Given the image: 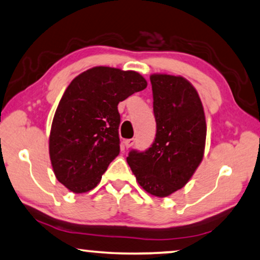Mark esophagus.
<instances>
[{
    "label": "esophagus",
    "instance_id": "1",
    "mask_svg": "<svg viewBox=\"0 0 260 260\" xmlns=\"http://www.w3.org/2000/svg\"><path fill=\"white\" fill-rule=\"evenodd\" d=\"M135 138H130V139H125L124 141V147L125 149H129V147H131L135 144Z\"/></svg>",
    "mask_w": 260,
    "mask_h": 260
}]
</instances>
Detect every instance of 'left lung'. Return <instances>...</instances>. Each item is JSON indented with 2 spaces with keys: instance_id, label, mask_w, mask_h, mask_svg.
I'll list each match as a JSON object with an SVG mask.
<instances>
[{
  "instance_id": "8db88e82",
  "label": "left lung",
  "mask_w": 260,
  "mask_h": 260,
  "mask_svg": "<svg viewBox=\"0 0 260 260\" xmlns=\"http://www.w3.org/2000/svg\"><path fill=\"white\" fill-rule=\"evenodd\" d=\"M150 80L155 138L145 151L131 150L126 161L147 193L165 198L181 189L201 162L206 117L197 89L185 78L152 74Z\"/></svg>"
}]
</instances>
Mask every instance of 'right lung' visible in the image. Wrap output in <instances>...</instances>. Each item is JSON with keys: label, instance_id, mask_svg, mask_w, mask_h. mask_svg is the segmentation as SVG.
<instances>
[{"label": "right lung", "instance_id": "obj_1", "mask_svg": "<svg viewBox=\"0 0 260 260\" xmlns=\"http://www.w3.org/2000/svg\"><path fill=\"white\" fill-rule=\"evenodd\" d=\"M134 71L99 66L70 83L55 110L50 134V158L55 178L73 193L95 188L119 153L117 106L145 89Z\"/></svg>", "mask_w": 260, "mask_h": 260}]
</instances>
